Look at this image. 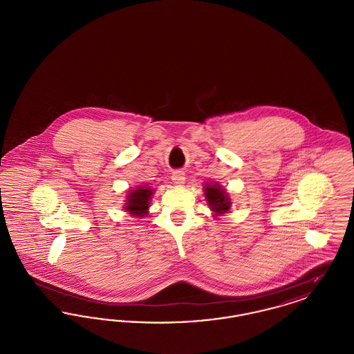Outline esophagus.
I'll list each match as a JSON object with an SVG mask.
<instances>
[{"mask_svg": "<svg viewBox=\"0 0 354 354\" xmlns=\"http://www.w3.org/2000/svg\"><path fill=\"white\" fill-rule=\"evenodd\" d=\"M171 179H172V183H174V185H183L185 182V172H183V171H174Z\"/></svg>", "mask_w": 354, "mask_h": 354, "instance_id": "obj_1", "label": "esophagus"}]
</instances>
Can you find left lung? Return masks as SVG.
Segmentation results:
<instances>
[{"label": "left lung", "mask_w": 354, "mask_h": 354, "mask_svg": "<svg viewBox=\"0 0 354 354\" xmlns=\"http://www.w3.org/2000/svg\"><path fill=\"white\" fill-rule=\"evenodd\" d=\"M203 191H204V198L207 201L209 209L212 211L214 218L230 212L232 202L225 188H223L216 182H209V183H204Z\"/></svg>", "instance_id": "obj_1"}]
</instances>
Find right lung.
Instances as JSON below:
<instances>
[{
    "label": "right lung",
    "instance_id": "add662e5",
    "mask_svg": "<svg viewBox=\"0 0 354 354\" xmlns=\"http://www.w3.org/2000/svg\"><path fill=\"white\" fill-rule=\"evenodd\" d=\"M153 192L155 189L149 185H138L129 189L124 201L126 204L123 207L124 211L138 219H142L143 216L149 215V208Z\"/></svg>",
    "mask_w": 354,
    "mask_h": 354
}]
</instances>
